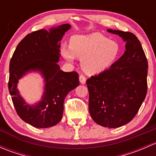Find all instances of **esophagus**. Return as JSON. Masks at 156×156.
Returning <instances> with one entry per match:
<instances>
[{
	"mask_svg": "<svg viewBox=\"0 0 156 156\" xmlns=\"http://www.w3.org/2000/svg\"><path fill=\"white\" fill-rule=\"evenodd\" d=\"M79 81L81 82V84H84L86 83V78L83 75H81L79 76Z\"/></svg>",
	"mask_w": 156,
	"mask_h": 156,
	"instance_id": "esophagus-1",
	"label": "esophagus"
}]
</instances>
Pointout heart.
<instances>
[{"instance_id":"1","label":"heart","mask_w":156,"mask_h":156,"mask_svg":"<svg viewBox=\"0 0 156 156\" xmlns=\"http://www.w3.org/2000/svg\"><path fill=\"white\" fill-rule=\"evenodd\" d=\"M61 53L69 62H73L75 57L81 59L83 70L88 75H97L114 65L120 56V50L116 41L100 33H93L73 36L70 47H62Z\"/></svg>"}]
</instances>
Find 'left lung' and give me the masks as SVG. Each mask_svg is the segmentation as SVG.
Returning <instances> with one entry per match:
<instances>
[{
  "mask_svg": "<svg viewBox=\"0 0 156 156\" xmlns=\"http://www.w3.org/2000/svg\"><path fill=\"white\" fill-rule=\"evenodd\" d=\"M126 41L124 54L105 72L87 80L89 112L101 126L115 128L130 122L147 93L148 62L133 33L107 29Z\"/></svg>",
  "mask_w": 156,
  "mask_h": 156,
  "instance_id": "obj_1",
  "label": "left lung"
}]
</instances>
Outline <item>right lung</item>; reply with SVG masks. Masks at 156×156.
<instances>
[{
    "label": "right lung",
    "instance_id": "right-lung-1",
    "mask_svg": "<svg viewBox=\"0 0 156 156\" xmlns=\"http://www.w3.org/2000/svg\"><path fill=\"white\" fill-rule=\"evenodd\" d=\"M71 28L63 24L33 31L19 43L10 62L9 92L16 111L26 123L37 128L54 126L62 119L64 100L67 94L79 85L76 72L60 70L59 48L62 36ZM31 70L40 71L45 78V92L39 103L31 106L19 95L18 80Z\"/></svg>",
    "mask_w": 156,
    "mask_h": 156
}]
</instances>
